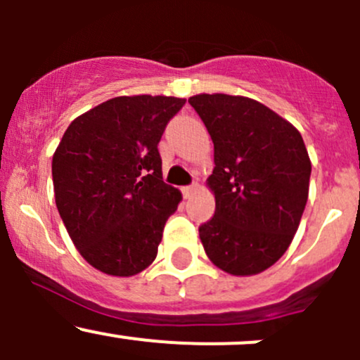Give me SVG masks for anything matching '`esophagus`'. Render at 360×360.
Here are the masks:
<instances>
[{"mask_svg":"<svg viewBox=\"0 0 360 360\" xmlns=\"http://www.w3.org/2000/svg\"><path fill=\"white\" fill-rule=\"evenodd\" d=\"M195 190H197V184H190V186H184V188H183V195H184V198L191 197V195L195 193Z\"/></svg>","mask_w":360,"mask_h":360,"instance_id":"1","label":"esophagus"}]
</instances>
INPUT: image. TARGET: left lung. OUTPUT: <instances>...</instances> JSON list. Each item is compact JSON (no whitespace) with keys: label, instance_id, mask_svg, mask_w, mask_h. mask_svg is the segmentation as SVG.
Instances as JSON below:
<instances>
[{"label":"left lung","instance_id":"1","mask_svg":"<svg viewBox=\"0 0 360 360\" xmlns=\"http://www.w3.org/2000/svg\"><path fill=\"white\" fill-rule=\"evenodd\" d=\"M188 103L214 143L207 184L216 212L198 228L203 249L226 274H259L288 250L307 205L311 163L303 137L249 97L200 94Z\"/></svg>","mask_w":360,"mask_h":360}]
</instances>
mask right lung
<instances>
[{
	"label": "right lung",
	"mask_w": 360,
	"mask_h": 360,
	"mask_svg": "<svg viewBox=\"0 0 360 360\" xmlns=\"http://www.w3.org/2000/svg\"><path fill=\"white\" fill-rule=\"evenodd\" d=\"M186 101L115 97L72 120L52 160L53 191L72 244L97 270L150 266L181 193L162 179L158 143Z\"/></svg>",
	"instance_id": "1"
}]
</instances>
